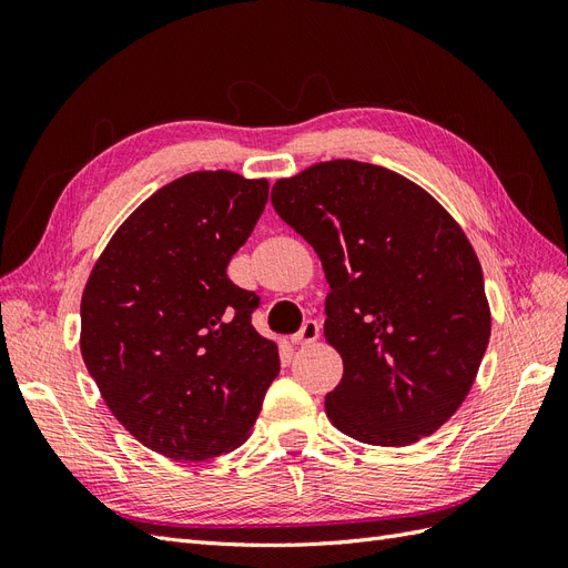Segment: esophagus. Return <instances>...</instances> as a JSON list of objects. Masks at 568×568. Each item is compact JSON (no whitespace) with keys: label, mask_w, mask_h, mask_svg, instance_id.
I'll return each mask as SVG.
<instances>
[{"label":"esophagus","mask_w":568,"mask_h":568,"mask_svg":"<svg viewBox=\"0 0 568 568\" xmlns=\"http://www.w3.org/2000/svg\"><path fill=\"white\" fill-rule=\"evenodd\" d=\"M317 338H320V324L313 322V320H307L301 326V332L291 336V343H296V346H307V343H315Z\"/></svg>","instance_id":"34e87169"}]
</instances>
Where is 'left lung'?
Segmentation results:
<instances>
[{"instance_id":"obj_1","label":"left lung","mask_w":568,"mask_h":568,"mask_svg":"<svg viewBox=\"0 0 568 568\" xmlns=\"http://www.w3.org/2000/svg\"><path fill=\"white\" fill-rule=\"evenodd\" d=\"M272 205L315 248L332 288L324 338L343 376L326 417L384 448L438 432L490 341L484 270L459 222L419 184L357 161L277 180Z\"/></svg>"}]
</instances>
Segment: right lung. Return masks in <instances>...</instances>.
<instances>
[{
	"instance_id": "obj_1",
	"label": "right lung",
	"mask_w": 568,
	"mask_h": 568,
	"mask_svg": "<svg viewBox=\"0 0 568 568\" xmlns=\"http://www.w3.org/2000/svg\"><path fill=\"white\" fill-rule=\"evenodd\" d=\"M267 180L201 170L161 186L115 230L82 291L80 353L113 417L149 450L209 462L236 450L280 374L253 329L257 296L227 277Z\"/></svg>"
}]
</instances>
